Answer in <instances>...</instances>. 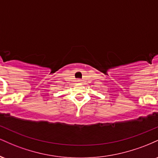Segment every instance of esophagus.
Returning a JSON list of instances; mask_svg holds the SVG:
<instances>
[{
    "label": "esophagus",
    "instance_id": "obj_1",
    "mask_svg": "<svg viewBox=\"0 0 158 158\" xmlns=\"http://www.w3.org/2000/svg\"><path fill=\"white\" fill-rule=\"evenodd\" d=\"M78 81H79V82H80V81H81V80H80V79H78V80H77Z\"/></svg>",
    "mask_w": 158,
    "mask_h": 158
}]
</instances>
